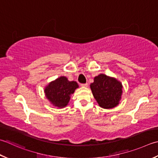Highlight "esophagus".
I'll use <instances>...</instances> for the list:
<instances>
[{"label":"esophagus","instance_id":"esophagus-1","mask_svg":"<svg viewBox=\"0 0 158 158\" xmlns=\"http://www.w3.org/2000/svg\"><path fill=\"white\" fill-rule=\"evenodd\" d=\"M88 83H81V85L82 86V87H87V86H88Z\"/></svg>","mask_w":158,"mask_h":158}]
</instances>
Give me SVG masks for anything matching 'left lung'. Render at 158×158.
<instances>
[{
    "instance_id": "obj_1",
    "label": "left lung",
    "mask_w": 158,
    "mask_h": 158,
    "mask_svg": "<svg viewBox=\"0 0 158 158\" xmlns=\"http://www.w3.org/2000/svg\"><path fill=\"white\" fill-rule=\"evenodd\" d=\"M90 88L96 101L104 109H111L119 104L123 93V85L114 77L104 74L94 77Z\"/></svg>"
}]
</instances>
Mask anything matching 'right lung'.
Masks as SVG:
<instances>
[{"mask_svg": "<svg viewBox=\"0 0 158 158\" xmlns=\"http://www.w3.org/2000/svg\"><path fill=\"white\" fill-rule=\"evenodd\" d=\"M78 88L76 81H70L66 77L61 76L46 86L44 93L52 106L63 108L67 106L71 94Z\"/></svg>", "mask_w": 158, "mask_h": 158, "instance_id": "right-lung-1", "label": "right lung"}]
</instances>
